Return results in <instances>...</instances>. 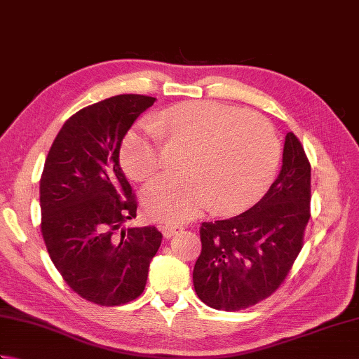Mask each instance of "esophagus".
I'll return each mask as SVG.
<instances>
[{
    "label": "esophagus",
    "instance_id": "esophagus-1",
    "mask_svg": "<svg viewBox=\"0 0 359 359\" xmlns=\"http://www.w3.org/2000/svg\"><path fill=\"white\" fill-rule=\"evenodd\" d=\"M160 230H162L165 238H171V236L177 233L180 228L177 225H162V226H160Z\"/></svg>",
    "mask_w": 359,
    "mask_h": 359
}]
</instances>
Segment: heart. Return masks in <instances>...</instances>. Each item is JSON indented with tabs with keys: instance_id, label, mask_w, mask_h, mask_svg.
<instances>
[{
	"instance_id": "1",
	"label": "heart",
	"mask_w": 359,
	"mask_h": 359,
	"mask_svg": "<svg viewBox=\"0 0 359 359\" xmlns=\"http://www.w3.org/2000/svg\"><path fill=\"white\" fill-rule=\"evenodd\" d=\"M188 144L187 175H162L143 191L149 219L180 224L212 205L217 212L248 208L276 175L280 143L270 121L236 106L185 102L133 128L121 144V165L147 180L166 163V142Z\"/></svg>"
}]
</instances>
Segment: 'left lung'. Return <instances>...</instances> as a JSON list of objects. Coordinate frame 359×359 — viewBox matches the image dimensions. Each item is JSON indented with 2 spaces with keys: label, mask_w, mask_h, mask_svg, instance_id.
<instances>
[{
  "label": "left lung",
  "mask_w": 359,
  "mask_h": 359,
  "mask_svg": "<svg viewBox=\"0 0 359 359\" xmlns=\"http://www.w3.org/2000/svg\"><path fill=\"white\" fill-rule=\"evenodd\" d=\"M311 168L299 139L285 135L282 170L242 215L201 225L193 282L199 299L225 311L248 309L284 284L310 219Z\"/></svg>",
  "instance_id": "1"
}]
</instances>
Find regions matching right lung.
<instances>
[{
  "mask_svg": "<svg viewBox=\"0 0 359 359\" xmlns=\"http://www.w3.org/2000/svg\"><path fill=\"white\" fill-rule=\"evenodd\" d=\"M156 98H106L66 120L40 179L41 234L53 265L83 299L114 307L139 297L162 243L156 226L128 228L137 199L118 162L123 137Z\"/></svg>",
  "mask_w": 359,
  "mask_h": 359,
  "instance_id": "obj_1",
  "label": "right lung"
}]
</instances>
